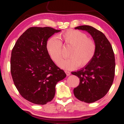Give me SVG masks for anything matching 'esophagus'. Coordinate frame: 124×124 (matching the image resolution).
Listing matches in <instances>:
<instances>
[{
    "instance_id": "1",
    "label": "esophagus",
    "mask_w": 124,
    "mask_h": 124,
    "mask_svg": "<svg viewBox=\"0 0 124 124\" xmlns=\"http://www.w3.org/2000/svg\"><path fill=\"white\" fill-rule=\"evenodd\" d=\"M65 73H66L67 76H70V72H69V71H66V70H65Z\"/></svg>"
}]
</instances>
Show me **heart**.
<instances>
[{
  "instance_id": "1",
  "label": "heart",
  "mask_w": 124,
  "mask_h": 124,
  "mask_svg": "<svg viewBox=\"0 0 124 124\" xmlns=\"http://www.w3.org/2000/svg\"><path fill=\"white\" fill-rule=\"evenodd\" d=\"M59 37L65 45L72 46L68 54L69 58L60 61L62 58V44L56 37L48 39L46 48L53 61L56 63L60 61L58 64L60 68L72 70L78 65L83 67L91 62L96 53V44L87 35L79 30H70L61 34Z\"/></svg>"
}]
</instances>
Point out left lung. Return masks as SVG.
<instances>
[{"label": "left lung", "instance_id": "1", "mask_svg": "<svg viewBox=\"0 0 124 124\" xmlns=\"http://www.w3.org/2000/svg\"><path fill=\"white\" fill-rule=\"evenodd\" d=\"M75 29L86 31L96 44V51L91 62L72 75L80 79L79 86L73 89L79 100L92 103L103 98L113 83L115 75V56L110 42L102 32L89 25H80Z\"/></svg>", "mask_w": 124, "mask_h": 124}]
</instances>
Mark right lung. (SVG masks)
<instances>
[{
    "mask_svg": "<svg viewBox=\"0 0 124 124\" xmlns=\"http://www.w3.org/2000/svg\"><path fill=\"white\" fill-rule=\"evenodd\" d=\"M61 30L45 27H30L18 38L12 51L10 71L21 96L35 104L54 99L55 86L66 76L46 51L48 38Z\"/></svg>",
    "mask_w": 124,
    "mask_h": 124,
    "instance_id": "right-lung-1",
    "label": "right lung"
}]
</instances>
